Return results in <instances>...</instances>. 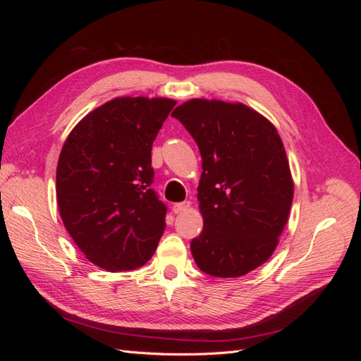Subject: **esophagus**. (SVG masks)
I'll return each instance as SVG.
<instances>
[{"instance_id":"obj_1","label":"esophagus","mask_w":361,"mask_h":361,"mask_svg":"<svg viewBox=\"0 0 361 361\" xmlns=\"http://www.w3.org/2000/svg\"><path fill=\"white\" fill-rule=\"evenodd\" d=\"M190 209V202H180V203H174L173 204V212L174 214H180Z\"/></svg>"}]
</instances>
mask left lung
<instances>
[{
    "label": "left lung",
    "mask_w": 361,
    "mask_h": 361,
    "mask_svg": "<svg viewBox=\"0 0 361 361\" xmlns=\"http://www.w3.org/2000/svg\"><path fill=\"white\" fill-rule=\"evenodd\" d=\"M202 155L203 231L191 253L206 274L245 276L271 257L288 223L293 183L271 122L243 104L191 99L171 113Z\"/></svg>",
    "instance_id": "left-lung-1"
}]
</instances>
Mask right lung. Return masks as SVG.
Here are the masks:
<instances>
[{"instance_id":"obj_1","label":"right lung","mask_w":361,"mask_h":361,"mask_svg":"<svg viewBox=\"0 0 361 361\" xmlns=\"http://www.w3.org/2000/svg\"><path fill=\"white\" fill-rule=\"evenodd\" d=\"M176 101L117 97L96 108L64 141L57 202L64 227L94 265L143 267L166 228L167 206L152 188V145Z\"/></svg>"}]
</instances>
